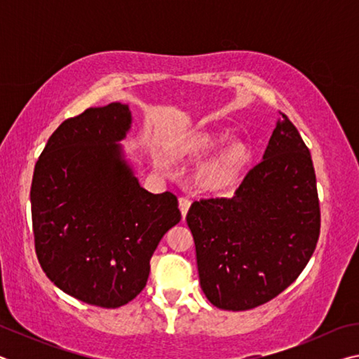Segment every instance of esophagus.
Returning <instances> with one entry per match:
<instances>
[{
	"label": "esophagus",
	"instance_id": "obj_1",
	"mask_svg": "<svg viewBox=\"0 0 359 359\" xmlns=\"http://www.w3.org/2000/svg\"><path fill=\"white\" fill-rule=\"evenodd\" d=\"M190 205H191L190 199L185 198V196L179 198V209H180V212H182V218H184V220H185V217H187L188 209H190Z\"/></svg>",
	"mask_w": 359,
	"mask_h": 359
}]
</instances>
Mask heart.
<instances>
[{"label":"heart","instance_id":"heart-1","mask_svg":"<svg viewBox=\"0 0 359 359\" xmlns=\"http://www.w3.org/2000/svg\"><path fill=\"white\" fill-rule=\"evenodd\" d=\"M223 135L210 131H194L179 141L175 151L191 160H203L224 142ZM250 163V149L242 141H233L210 156L199 166L196 180L204 190L214 193H228L239 184L242 174ZM163 166L161 160H156Z\"/></svg>","mask_w":359,"mask_h":359}]
</instances>
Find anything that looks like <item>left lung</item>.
<instances>
[{"instance_id": "8db88e82", "label": "left lung", "mask_w": 359, "mask_h": 359, "mask_svg": "<svg viewBox=\"0 0 359 359\" xmlns=\"http://www.w3.org/2000/svg\"><path fill=\"white\" fill-rule=\"evenodd\" d=\"M187 223L215 307L248 311L296 280L317 247L320 205L311 151L287 115L234 196L194 201Z\"/></svg>"}]
</instances>
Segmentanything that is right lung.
<instances>
[{
  "mask_svg": "<svg viewBox=\"0 0 359 359\" xmlns=\"http://www.w3.org/2000/svg\"><path fill=\"white\" fill-rule=\"evenodd\" d=\"M131 123L120 102L65 120L36 163L29 193L42 271L66 294L106 309L141 293L151 255L182 218L172 193L139 184L120 144Z\"/></svg>",
  "mask_w": 359,
  "mask_h": 359,
  "instance_id": "1",
  "label": "right lung"
}]
</instances>
